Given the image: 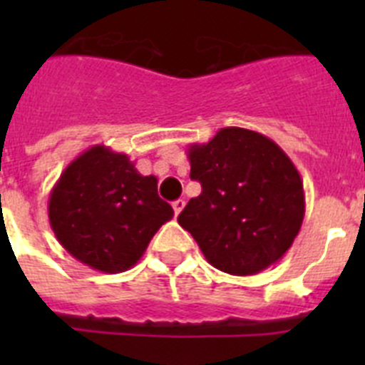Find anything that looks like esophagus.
<instances>
[{
	"instance_id": "obj_1",
	"label": "esophagus",
	"mask_w": 365,
	"mask_h": 365,
	"mask_svg": "<svg viewBox=\"0 0 365 365\" xmlns=\"http://www.w3.org/2000/svg\"><path fill=\"white\" fill-rule=\"evenodd\" d=\"M182 208H185V201H182V199H177V201L173 202V212H175V217L180 214V210H182Z\"/></svg>"
}]
</instances>
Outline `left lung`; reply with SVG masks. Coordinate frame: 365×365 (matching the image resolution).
<instances>
[{"instance_id": "1", "label": "left lung", "mask_w": 365, "mask_h": 365, "mask_svg": "<svg viewBox=\"0 0 365 365\" xmlns=\"http://www.w3.org/2000/svg\"><path fill=\"white\" fill-rule=\"evenodd\" d=\"M201 195L177 217L210 265L252 276L282 259L302 228L305 195L289 155L265 135L222 128L188 148Z\"/></svg>"}]
</instances>
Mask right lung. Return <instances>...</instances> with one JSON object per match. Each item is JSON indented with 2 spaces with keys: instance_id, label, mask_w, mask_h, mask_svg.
<instances>
[{
  "instance_id": "1",
  "label": "right lung",
  "mask_w": 365,
  "mask_h": 365,
  "mask_svg": "<svg viewBox=\"0 0 365 365\" xmlns=\"http://www.w3.org/2000/svg\"><path fill=\"white\" fill-rule=\"evenodd\" d=\"M173 217L157 177L140 175L125 153L89 148L63 170L49 197V222L73 257L100 272L131 269L155 232Z\"/></svg>"
}]
</instances>
